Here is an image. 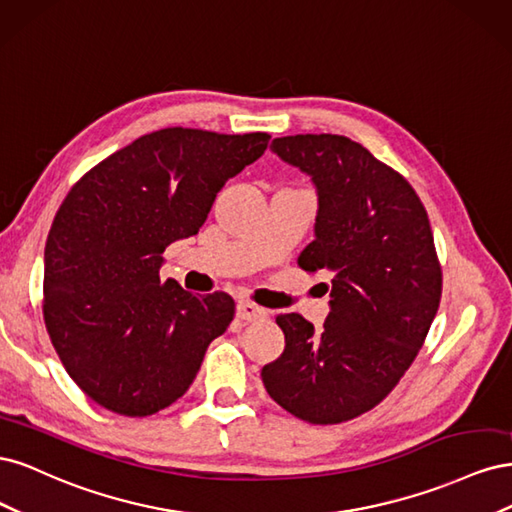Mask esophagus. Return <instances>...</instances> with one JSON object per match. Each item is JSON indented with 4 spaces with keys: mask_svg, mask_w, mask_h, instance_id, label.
<instances>
[{
    "mask_svg": "<svg viewBox=\"0 0 512 512\" xmlns=\"http://www.w3.org/2000/svg\"><path fill=\"white\" fill-rule=\"evenodd\" d=\"M237 316L241 320H247V322H256V320H262L267 318L269 312L265 307H260L256 303H250V301H239L237 303Z\"/></svg>",
    "mask_w": 512,
    "mask_h": 512,
    "instance_id": "obj_1",
    "label": "esophagus"
}]
</instances>
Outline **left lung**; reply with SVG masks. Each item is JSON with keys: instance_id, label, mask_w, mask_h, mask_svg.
<instances>
[{"instance_id": "8db88e82", "label": "left lung", "mask_w": 512, "mask_h": 512, "mask_svg": "<svg viewBox=\"0 0 512 512\" xmlns=\"http://www.w3.org/2000/svg\"><path fill=\"white\" fill-rule=\"evenodd\" d=\"M271 149L316 183V239L297 262L333 288L320 331L301 314L275 318L286 348L262 382L301 421L344 423L376 408L425 344L442 299L433 232L406 177L350 138L282 136Z\"/></svg>"}]
</instances>
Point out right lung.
<instances>
[{"instance_id":"right-lung-1","label":"right lung","mask_w":512,"mask_h":512,"mask_svg":"<svg viewBox=\"0 0 512 512\" xmlns=\"http://www.w3.org/2000/svg\"><path fill=\"white\" fill-rule=\"evenodd\" d=\"M269 138L164 128L72 185L46 237L42 314L61 365L98 406L149 416L190 389L235 301L162 282V254L196 235L215 194Z\"/></svg>"}]
</instances>
